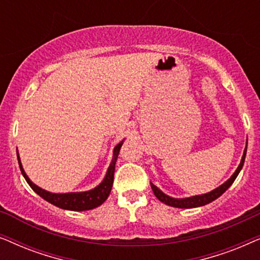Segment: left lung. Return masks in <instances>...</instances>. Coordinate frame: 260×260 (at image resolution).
<instances>
[{
  "mask_svg": "<svg viewBox=\"0 0 260 260\" xmlns=\"http://www.w3.org/2000/svg\"><path fill=\"white\" fill-rule=\"evenodd\" d=\"M245 156H246V149H245L243 158H241V162H240L239 167L237 168L236 173H234L233 175L231 176V179L227 180L225 183L216 188V189L209 191V193H207V194L197 195V197H191V198H187V199H173V198L168 197V195H166L165 193H162V191L159 190L158 188L152 183H150L151 184V189H152V191H154L155 197L157 198L159 201L163 202V204L168 205V206H172V207L194 208V207H200V206H205V205L209 204V202L214 201L215 199H218L220 195H222L227 189H229L231 184H232L234 182V180H236V177L238 176V174H239L241 168H243L244 162H245Z\"/></svg>",
  "mask_w": 260,
  "mask_h": 260,
  "instance_id": "1",
  "label": "left lung"
}]
</instances>
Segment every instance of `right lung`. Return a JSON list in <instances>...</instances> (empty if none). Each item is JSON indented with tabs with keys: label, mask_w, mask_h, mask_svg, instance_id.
<instances>
[{
	"label": "right lung",
	"mask_w": 260,
	"mask_h": 260,
	"mask_svg": "<svg viewBox=\"0 0 260 260\" xmlns=\"http://www.w3.org/2000/svg\"><path fill=\"white\" fill-rule=\"evenodd\" d=\"M123 142H120L119 144L116 145L115 150H113V158L111 165H110L108 173H106L105 179L103 180V182L99 184L98 187H95L94 189L83 191V193H66V194H53L49 193L47 190L41 189L40 187H38L37 184H34L29 180V177L26 175L24 170L22 168V165L20 162L19 152H17V161H19V166L21 169V173L24 179H26L27 183L29 184L31 189H33L38 195H40L42 199H45L46 201H48L49 204L56 206L62 209H69V211H88V209L95 208L98 206H101L106 199H108L110 191H111L112 183H113V175H115V167L116 161L118 157L120 147H122Z\"/></svg>",
	"instance_id": "right-lung-1"
}]
</instances>
